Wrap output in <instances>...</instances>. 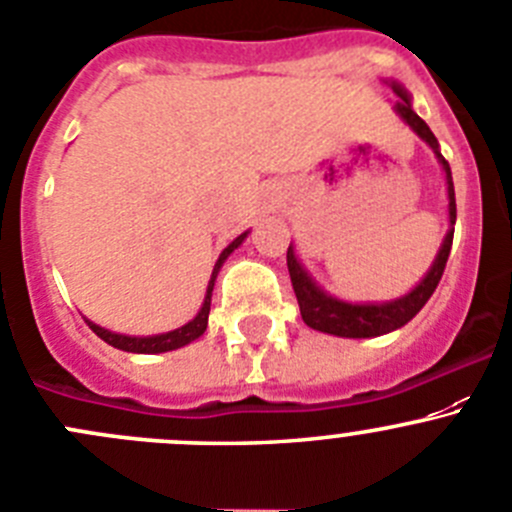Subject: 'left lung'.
I'll list each match as a JSON object with an SVG mask.
<instances>
[{
    "mask_svg": "<svg viewBox=\"0 0 512 512\" xmlns=\"http://www.w3.org/2000/svg\"><path fill=\"white\" fill-rule=\"evenodd\" d=\"M393 92L398 94V102H395V112L400 114L405 124H410V130L420 137L423 142H428L430 150L435 152L438 162L443 165L445 182H448V215H450V230L445 235L443 245H440L438 257H435L433 267L428 270V275L408 292V295L398 297V300L390 302H345L337 300V297L327 295L322 287L315 285L310 275H307L305 267L300 265L295 255V247H287V270H290L292 290L297 295V305H300V315L305 320L307 327L312 330L327 332V335L337 337H377L385 335V332H393L398 327L408 325L415 315L425 307V302L430 300V295L438 287L440 277L445 272V262L450 257V247H453V225H455V187H453V175H450V165L443 155H440V145L435 140V135L430 132L428 124L413 112V102H410V94L403 84L390 82Z\"/></svg>",
    "mask_w": 512,
    "mask_h": 512,
    "instance_id": "obj_1",
    "label": "left lung"
}]
</instances>
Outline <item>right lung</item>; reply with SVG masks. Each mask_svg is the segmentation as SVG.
<instances>
[{
    "instance_id": "obj_1",
    "label": "right lung",
    "mask_w": 512,
    "mask_h": 512,
    "mask_svg": "<svg viewBox=\"0 0 512 512\" xmlns=\"http://www.w3.org/2000/svg\"><path fill=\"white\" fill-rule=\"evenodd\" d=\"M247 232H242L240 237H235V240L230 242V245L222 250V255L217 257L215 262V270H212V277H210V285H207V295H205V302H202L200 312H197L195 317H192L187 325L177 327V330L172 332H162V335H150V337H132V335H119V332H112V330H104V327L94 325V322L87 320V325L92 327V332L97 337H102L107 345L117 347V350H124V352H140V355H157V352H170V350H177V347H185L190 345L192 340H197V337L202 335V332L207 330V315H210V302H212V287H215V280H217V272H220L222 262L227 260V257L232 255V252L237 250V247L245 242Z\"/></svg>"
}]
</instances>
